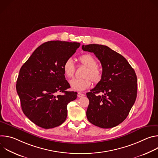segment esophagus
<instances>
[{"label": "esophagus", "mask_w": 158, "mask_h": 158, "mask_svg": "<svg viewBox=\"0 0 158 158\" xmlns=\"http://www.w3.org/2000/svg\"><path fill=\"white\" fill-rule=\"evenodd\" d=\"M77 96H78L79 98H81V97L84 96V94H82V93H77Z\"/></svg>", "instance_id": "1"}]
</instances>
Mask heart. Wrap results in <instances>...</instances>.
I'll return each mask as SVG.
<instances>
[{"label":"heart","mask_w":158,"mask_h":158,"mask_svg":"<svg viewBox=\"0 0 158 158\" xmlns=\"http://www.w3.org/2000/svg\"><path fill=\"white\" fill-rule=\"evenodd\" d=\"M80 63L87 67L84 73V78L77 79H74L70 81L71 88L75 91H82L89 88L92 84V81L94 83H99L102 78V71L97 65V60L94 56L89 54L81 55L79 57ZM64 75L68 78H71L74 76L76 67L71 58L65 60L62 65Z\"/></svg>","instance_id":"heart-1"}]
</instances>
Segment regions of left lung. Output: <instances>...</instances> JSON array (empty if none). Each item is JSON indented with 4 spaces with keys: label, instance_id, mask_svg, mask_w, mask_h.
<instances>
[{
    "label": "left lung",
    "instance_id": "8db88e82",
    "mask_svg": "<svg viewBox=\"0 0 158 158\" xmlns=\"http://www.w3.org/2000/svg\"><path fill=\"white\" fill-rule=\"evenodd\" d=\"M82 49L93 52L102 67L101 81L86 94L89 100L87 118L101 128L115 127L127 118L136 101V74L122 55L106 46L83 45ZM99 93L103 95H98Z\"/></svg>",
    "mask_w": 158,
    "mask_h": 158
}]
</instances>
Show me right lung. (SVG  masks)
<instances>
[{"label":"right lung","instance_id":"right-lung-1","mask_svg":"<svg viewBox=\"0 0 158 158\" xmlns=\"http://www.w3.org/2000/svg\"><path fill=\"white\" fill-rule=\"evenodd\" d=\"M80 46L78 42L48 41L38 47L21 67L16 89L24 114L35 124L54 128L67 115V106L77 98L70 88L62 65ZM61 92L62 95H57Z\"/></svg>","mask_w":158,"mask_h":158}]
</instances>
